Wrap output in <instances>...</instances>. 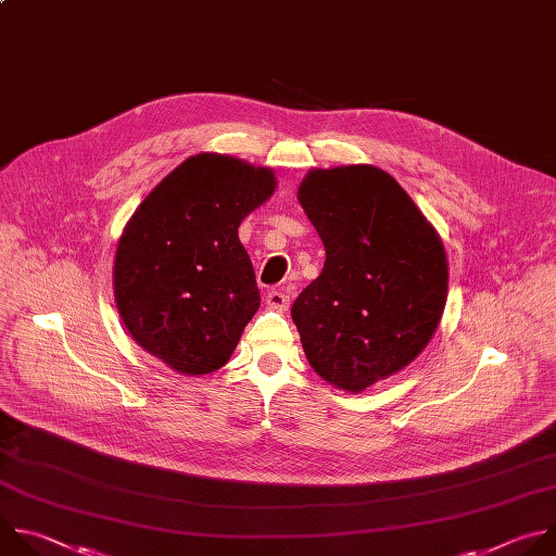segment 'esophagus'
<instances>
[{"label":"esophagus","instance_id":"esophagus-1","mask_svg":"<svg viewBox=\"0 0 556 556\" xmlns=\"http://www.w3.org/2000/svg\"><path fill=\"white\" fill-rule=\"evenodd\" d=\"M267 304L276 311H285L289 306V293H285L282 289H271L267 293Z\"/></svg>","mask_w":556,"mask_h":556}]
</instances>
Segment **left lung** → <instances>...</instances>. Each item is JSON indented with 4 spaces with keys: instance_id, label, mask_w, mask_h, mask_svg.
Returning a JSON list of instances; mask_svg holds the SVG:
<instances>
[{
    "instance_id": "left-lung-1",
    "label": "left lung",
    "mask_w": 556,
    "mask_h": 556,
    "mask_svg": "<svg viewBox=\"0 0 556 556\" xmlns=\"http://www.w3.org/2000/svg\"><path fill=\"white\" fill-rule=\"evenodd\" d=\"M298 199L326 261L291 317L313 370L362 392L405 368L447 302V256L435 230L386 170H311Z\"/></svg>"
}]
</instances>
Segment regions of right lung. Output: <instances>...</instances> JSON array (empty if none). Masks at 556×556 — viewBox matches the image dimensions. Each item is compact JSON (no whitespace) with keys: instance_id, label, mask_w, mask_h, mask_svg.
<instances>
[{"instance_id":"add662e5","label":"right lung","mask_w":556,"mask_h":556,"mask_svg":"<svg viewBox=\"0 0 556 556\" xmlns=\"http://www.w3.org/2000/svg\"><path fill=\"white\" fill-rule=\"evenodd\" d=\"M274 188L267 168L199 153L166 175L127 224L114 265L116 304L131 338L173 370H218L258 311L239 226Z\"/></svg>"}]
</instances>
